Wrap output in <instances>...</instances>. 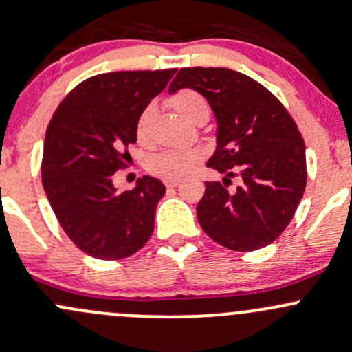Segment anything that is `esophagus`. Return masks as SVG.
Here are the masks:
<instances>
[{"label": "esophagus", "mask_w": 352, "mask_h": 352, "mask_svg": "<svg viewBox=\"0 0 352 352\" xmlns=\"http://www.w3.org/2000/svg\"><path fill=\"white\" fill-rule=\"evenodd\" d=\"M179 180H175V179H166L165 180V186L166 187H168V188H173V187H177V186H179Z\"/></svg>", "instance_id": "obj_1"}]
</instances>
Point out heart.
Masks as SVG:
<instances>
[{
	"mask_svg": "<svg viewBox=\"0 0 352 352\" xmlns=\"http://www.w3.org/2000/svg\"><path fill=\"white\" fill-rule=\"evenodd\" d=\"M168 104L179 114H182L186 120L190 123L202 124L209 118L210 108L209 102L201 92L194 91V89H180L175 94L168 98ZM155 116L153 106H146L145 109L140 113L138 120H136L135 133L140 143H148L151 138V121ZM199 162V153L195 150H164L151 157L150 170L158 177L164 179H184L188 173L194 170V166Z\"/></svg>",
	"mask_w": 352,
	"mask_h": 352,
	"instance_id": "heart-1",
	"label": "heart"
}]
</instances>
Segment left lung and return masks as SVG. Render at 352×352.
<instances>
[{
	"label": "left lung",
	"mask_w": 352,
	"mask_h": 352,
	"mask_svg": "<svg viewBox=\"0 0 352 352\" xmlns=\"http://www.w3.org/2000/svg\"><path fill=\"white\" fill-rule=\"evenodd\" d=\"M190 87L217 120L209 168L226 173L206 182L197 219L210 239L232 251H254L278 238L294 219L307 184L305 143L297 123L258 80L224 67L180 69L168 91ZM242 184L229 191L230 179Z\"/></svg>",
	"instance_id": "obj_1"
}]
</instances>
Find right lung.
<instances>
[{
  "label": "right lung",
  "mask_w": 352,
  "mask_h": 352,
  "mask_svg": "<svg viewBox=\"0 0 352 352\" xmlns=\"http://www.w3.org/2000/svg\"><path fill=\"white\" fill-rule=\"evenodd\" d=\"M177 69L120 70L77 84L52 116L42 158V184L58 224L80 251L123 260L145 246L165 195L145 175L118 192L113 175L126 168L136 120Z\"/></svg>",
  "instance_id": "right-lung-1"
}]
</instances>
